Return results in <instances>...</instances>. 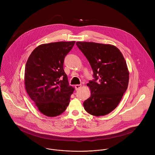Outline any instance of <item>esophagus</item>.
Segmentation results:
<instances>
[{
	"mask_svg": "<svg viewBox=\"0 0 155 155\" xmlns=\"http://www.w3.org/2000/svg\"><path fill=\"white\" fill-rule=\"evenodd\" d=\"M81 87H82V85H76L75 89H76V90H78L81 88Z\"/></svg>",
	"mask_w": 155,
	"mask_h": 155,
	"instance_id": "esophagus-1",
	"label": "esophagus"
}]
</instances>
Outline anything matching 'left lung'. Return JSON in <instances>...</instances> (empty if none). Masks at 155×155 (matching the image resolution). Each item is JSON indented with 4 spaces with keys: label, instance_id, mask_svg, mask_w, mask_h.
Segmentation results:
<instances>
[{
    "label": "left lung",
    "instance_id": "obj_1",
    "mask_svg": "<svg viewBox=\"0 0 155 155\" xmlns=\"http://www.w3.org/2000/svg\"><path fill=\"white\" fill-rule=\"evenodd\" d=\"M93 70L94 79L87 86L91 96L83 104L85 110L95 116H104L120 103L128 88L129 71L125 58L116 46L109 44L77 42Z\"/></svg>",
    "mask_w": 155,
    "mask_h": 155
}]
</instances>
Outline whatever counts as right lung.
<instances>
[{"label":"right lung","instance_id":"1","mask_svg":"<svg viewBox=\"0 0 155 155\" xmlns=\"http://www.w3.org/2000/svg\"><path fill=\"white\" fill-rule=\"evenodd\" d=\"M74 44L75 41H71L41 45L27 60L24 74L25 89L45 116H58L69 104L74 88L69 85L63 63Z\"/></svg>","mask_w":155,"mask_h":155}]
</instances>
